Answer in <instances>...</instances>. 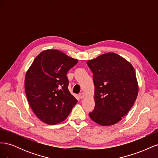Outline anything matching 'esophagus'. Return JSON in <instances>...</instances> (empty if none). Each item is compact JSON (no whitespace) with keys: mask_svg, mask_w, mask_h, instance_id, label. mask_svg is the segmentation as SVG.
Segmentation results:
<instances>
[{"mask_svg":"<svg viewBox=\"0 0 158 158\" xmlns=\"http://www.w3.org/2000/svg\"><path fill=\"white\" fill-rule=\"evenodd\" d=\"M85 93H84V92L80 93V94L78 95V97H79L80 99H83V98H85Z\"/></svg>","mask_w":158,"mask_h":158,"instance_id":"obj_1","label":"esophagus"}]
</instances>
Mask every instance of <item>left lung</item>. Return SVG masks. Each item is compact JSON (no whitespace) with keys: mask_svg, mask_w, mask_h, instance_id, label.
<instances>
[{"mask_svg":"<svg viewBox=\"0 0 158 158\" xmlns=\"http://www.w3.org/2000/svg\"><path fill=\"white\" fill-rule=\"evenodd\" d=\"M95 85V109L91 119L102 126L120 121L135 103L138 84L133 66L123 56L107 52L89 60Z\"/></svg>","mask_w":158,"mask_h":158,"instance_id":"left-lung-1","label":"left lung"}]
</instances>
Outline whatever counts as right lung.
<instances>
[{"instance_id": "1", "label": "right lung", "mask_w": 158, "mask_h": 158, "mask_svg": "<svg viewBox=\"0 0 158 158\" xmlns=\"http://www.w3.org/2000/svg\"><path fill=\"white\" fill-rule=\"evenodd\" d=\"M78 60L56 49L41 52L26 72L25 92L38 118L47 125L64 121L77 100L69 92L68 71Z\"/></svg>"}]
</instances>
